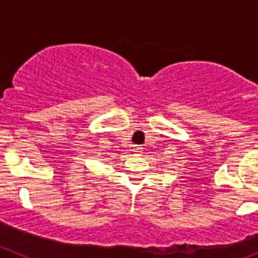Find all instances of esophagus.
<instances>
[{"instance_id": "1", "label": "esophagus", "mask_w": 258, "mask_h": 258, "mask_svg": "<svg viewBox=\"0 0 258 258\" xmlns=\"http://www.w3.org/2000/svg\"><path fill=\"white\" fill-rule=\"evenodd\" d=\"M134 152L136 153V155H140V153L142 152V147H141V146L135 145V146H134Z\"/></svg>"}]
</instances>
